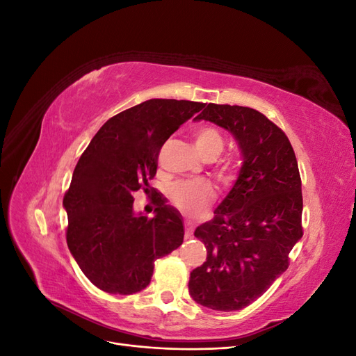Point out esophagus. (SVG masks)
Returning <instances> with one entry per match:
<instances>
[{"instance_id":"esophagus-1","label":"esophagus","mask_w":356,"mask_h":356,"mask_svg":"<svg viewBox=\"0 0 356 356\" xmlns=\"http://www.w3.org/2000/svg\"><path fill=\"white\" fill-rule=\"evenodd\" d=\"M193 227H195V224L191 221H186V239H190L191 234H193Z\"/></svg>"}]
</instances>
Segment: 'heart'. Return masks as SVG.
I'll list each match as a JSON object with an SVG mask.
<instances>
[{
  "label": "heart",
  "mask_w": 356,
  "mask_h": 356,
  "mask_svg": "<svg viewBox=\"0 0 356 356\" xmlns=\"http://www.w3.org/2000/svg\"><path fill=\"white\" fill-rule=\"evenodd\" d=\"M195 144L203 159L212 160L222 152L225 141L217 127L202 126L195 134ZM234 172L236 161L233 159H224L218 166L217 174L221 179L229 181L233 178ZM169 197L182 212L197 215L215 199V191L209 182L203 179L177 181L169 188Z\"/></svg>",
  "instance_id": "obj_1"
}]
</instances>
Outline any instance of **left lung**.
Masks as SVG:
<instances>
[{"label": "left lung", "mask_w": 356, "mask_h": 356, "mask_svg": "<svg viewBox=\"0 0 356 356\" xmlns=\"http://www.w3.org/2000/svg\"><path fill=\"white\" fill-rule=\"evenodd\" d=\"M195 120L229 131L243 161L213 218L195 232L208 255L190 273L188 291L204 307L241 310L286 270L289 252L303 236L297 159L282 129L248 106L208 104Z\"/></svg>", "instance_id": "1"}]
</instances>
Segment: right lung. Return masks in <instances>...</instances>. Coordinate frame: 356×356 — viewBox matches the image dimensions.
Returning a JSON list of instances; mask_svg holds the SVG:
<instances>
[{"mask_svg":"<svg viewBox=\"0 0 356 356\" xmlns=\"http://www.w3.org/2000/svg\"><path fill=\"white\" fill-rule=\"evenodd\" d=\"M203 106L149 99L118 113L75 166L63 196L67 243L86 277L105 293L129 296L147 288L154 261L182 243L181 213L156 195L154 217L136 215L132 193L149 187L161 147Z\"/></svg>","mask_w":356,"mask_h":356,"instance_id":"add662e5","label":"right lung"}]
</instances>
